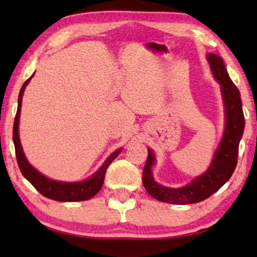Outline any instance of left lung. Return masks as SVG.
Masks as SVG:
<instances>
[{"mask_svg":"<svg viewBox=\"0 0 257 257\" xmlns=\"http://www.w3.org/2000/svg\"><path fill=\"white\" fill-rule=\"evenodd\" d=\"M212 72L221 84L226 107V130L214 159L205 174L195 178L191 184L181 188H168L158 185L152 177L154 154L149 156L143 171V184L147 193L159 201L174 205H189L202 201L222 187L234 173L237 164L238 144L243 135L244 115L242 110L240 91L228 76L223 61L217 55L207 56Z\"/></svg>","mask_w":257,"mask_h":257,"instance_id":"1","label":"left lung"}]
</instances>
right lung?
<instances>
[{
	"instance_id": "1",
	"label": "right lung",
	"mask_w": 257,
	"mask_h": 257,
	"mask_svg": "<svg viewBox=\"0 0 257 257\" xmlns=\"http://www.w3.org/2000/svg\"><path fill=\"white\" fill-rule=\"evenodd\" d=\"M33 77V76H31ZM28 78L21 87L19 94V106H17V112L15 115V120H14V128H13V140L14 145H15V153L17 164L21 172H22L23 177L41 193L45 198L56 200V201L62 202H71V201H84V200H89L97 194L100 191L101 186H103L105 173H106L107 167L115 159V157L120 153V150L115 151L107 158L106 161L103 164L99 170L97 171L96 174H93L90 179L82 182H61L50 180V179L45 178L43 174L35 170L31 165L28 163L26 156H24L22 146L19 138V120H20V112H21V104H22V96L26 89L27 84L31 79Z\"/></svg>"
}]
</instances>
